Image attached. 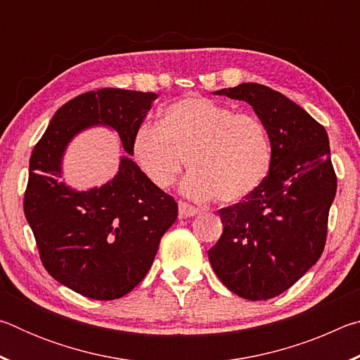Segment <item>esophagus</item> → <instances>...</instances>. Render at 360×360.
Listing matches in <instances>:
<instances>
[{
	"mask_svg": "<svg viewBox=\"0 0 360 360\" xmlns=\"http://www.w3.org/2000/svg\"><path fill=\"white\" fill-rule=\"evenodd\" d=\"M179 216L181 217H191V216H195L198 212V210L195 208V206H192L191 203H186V202H181L179 200Z\"/></svg>",
	"mask_w": 360,
	"mask_h": 360,
	"instance_id": "esophagus-1",
	"label": "esophagus"
}]
</instances>
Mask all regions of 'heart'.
<instances>
[{"instance_id": "1", "label": "heart", "mask_w": 360, "mask_h": 360, "mask_svg": "<svg viewBox=\"0 0 360 360\" xmlns=\"http://www.w3.org/2000/svg\"><path fill=\"white\" fill-rule=\"evenodd\" d=\"M133 157L158 188L173 184L187 160V195L236 203L264 184L273 163L268 127L259 115L235 112L203 96L163 109L158 124H143L131 139Z\"/></svg>"}]
</instances>
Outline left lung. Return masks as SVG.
<instances>
[{
	"label": "left lung",
	"mask_w": 360,
	"mask_h": 360,
	"mask_svg": "<svg viewBox=\"0 0 360 360\" xmlns=\"http://www.w3.org/2000/svg\"><path fill=\"white\" fill-rule=\"evenodd\" d=\"M216 94L252 106L270 131L273 163L257 191L217 211L224 230L208 257L233 294L268 300L294 285L324 251L337 192L328 136L303 108L266 85Z\"/></svg>",
	"instance_id": "obj_1"
}]
</instances>
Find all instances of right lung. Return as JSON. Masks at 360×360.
<instances>
[{
    "label": "right lung",
    "mask_w": 360,
    "mask_h": 360,
    "mask_svg": "<svg viewBox=\"0 0 360 360\" xmlns=\"http://www.w3.org/2000/svg\"><path fill=\"white\" fill-rule=\"evenodd\" d=\"M155 94L100 89L58 109L30 157L23 211L49 275L95 300L129 294L148 275L178 203L152 184L131 158L100 188L76 192L62 182L66 144L84 129L117 130L127 154Z\"/></svg>",
    "instance_id": "1"
}]
</instances>
